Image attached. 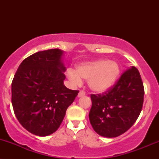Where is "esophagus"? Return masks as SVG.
Listing matches in <instances>:
<instances>
[{
  "instance_id": "esophagus-1",
  "label": "esophagus",
  "mask_w": 159,
  "mask_h": 159,
  "mask_svg": "<svg viewBox=\"0 0 159 159\" xmlns=\"http://www.w3.org/2000/svg\"><path fill=\"white\" fill-rule=\"evenodd\" d=\"M85 92L84 91H83V90H81L80 91L79 93H78V97H81V96H85Z\"/></svg>"
}]
</instances>
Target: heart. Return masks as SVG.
Here are the masks:
<instances>
[{"instance_id": "1", "label": "heart", "mask_w": 159, "mask_h": 159, "mask_svg": "<svg viewBox=\"0 0 159 159\" xmlns=\"http://www.w3.org/2000/svg\"><path fill=\"white\" fill-rule=\"evenodd\" d=\"M120 73L117 63L106 59L81 63L76 70L69 69L66 75L73 84L78 85L82 79L87 80L89 87L96 93H104L111 89L117 81Z\"/></svg>"}]
</instances>
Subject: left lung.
Wrapping results in <instances>:
<instances>
[{
  "label": "left lung",
  "mask_w": 159,
  "mask_h": 159,
  "mask_svg": "<svg viewBox=\"0 0 159 159\" xmlns=\"http://www.w3.org/2000/svg\"><path fill=\"white\" fill-rule=\"evenodd\" d=\"M144 88L134 66L121 75L114 85L102 94H91L89 118L99 135L115 138L129 130L142 110Z\"/></svg>",
  "instance_id": "8db88e82"
}]
</instances>
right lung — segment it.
Returning <instances> with one entry per match:
<instances>
[{
  "label": "right lung",
  "instance_id": "add662e5",
  "mask_svg": "<svg viewBox=\"0 0 159 159\" xmlns=\"http://www.w3.org/2000/svg\"><path fill=\"white\" fill-rule=\"evenodd\" d=\"M63 51L34 53L19 65L12 82V104L19 122L29 132L47 136L57 130L78 90L63 84Z\"/></svg>",
  "mask_w": 159,
  "mask_h": 159
}]
</instances>
